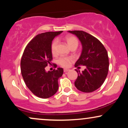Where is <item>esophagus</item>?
Instances as JSON below:
<instances>
[{
  "label": "esophagus",
  "mask_w": 128,
  "mask_h": 128,
  "mask_svg": "<svg viewBox=\"0 0 128 128\" xmlns=\"http://www.w3.org/2000/svg\"><path fill=\"white\" fill-rule=\"evenodd\" d=\"M69 71V69H67V68H64V72H67Z\"/></svg>",
  "instance_id": "esophagus-1"
}]
</instances>
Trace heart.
Instances as JSON below:
<instances>
[{
    "label": "heart",
    "mask_w": 128,
    "mask_h": 128,
    "mask_svg": "<svg viewBox=\"0 0 128 128\" xmlns=\"http://www.w3.org/2000/svg\"><path fill=\"white\" fill-rule=\"evenodd\" d=\"M65 41L68 45L70 49L73 48H77L78 46L79 42L78 39L76 38L75 36H67L65 37ZM57 46H58V41L56 40H54L51 44L50 50L51 52L53 55H55L56 54V50H57ZM72 58H68V57H61L59 60H58V62L60 66H62V67H67L70 66V62L72 61Z\"/></svg>",
    "instance_id": "heart-1"
}]
</instances>
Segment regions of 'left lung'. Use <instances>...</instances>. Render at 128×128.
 <instances>
[{"label":"left lung","instance_id":"8db88e82","mask_svg":"<svg viewBox=\"0 0 128 128\" xmlns=\"http://www.w3.org/2000/svg\"><path fill=\"white\" fill-rule=\"evenodd\" d=\"M81 42L82 52L74 66H86L82 72L77 71L74 82L76 88L80 92H91L96 90L106 79L109 68L108 52L99 40L82 30H70Z\"/></svg>","mask_w":128,"mask_h":128}]
</instances>
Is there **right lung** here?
<instances>
[{
	"instance_id": "obj_1",
	"label": "right lung",
	"mask_w": 128,
	"mask_h": 128,
	"mask_svg": "<svg viewBox=\"0 0 128 128\" xmlns=\"http://www.w3.org/2000/svg\"><path fill=\"white\" fill-rule=\"evenodd\" d=\"M62 32H47L37 35L28 44L22 55V77L30 92L38 98H50L58 91V80L62 75L63 68L59 67L46 72L45 67L52 62V40Z\"/></svg>"
}]
</instances>
